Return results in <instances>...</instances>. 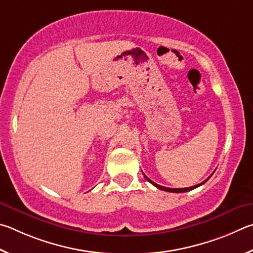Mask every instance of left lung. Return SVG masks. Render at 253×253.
<instances>
[{
    "label": "left lung",
    "instance_id": "left-lung-1",
    "mask_svg": "<svg viewBox=\"0 0 253 253\" xmlns=\"http://www.w3.org/2000/svg\"><path fill=\"white\" fill-rule=\"evenodd\" d=\"M211 175H212V174H211ZM211 175H210L209 178H208L207 180L203 181V182H201V183H199V184H197V185H193V187H190V188H183V189H172V188H166V187H162V185H159V184H157V183H154L153 181L150 180L147 175H144V176H145V179H147L150 183H152V184L154 185V187H157L158 189L163 190V191H167V192L180 193V192H187V191H190V190H193V189H196V188H198V187H200V185H202V184H205V183L207 182V181L211 178Z\"/></svg>",
    "mask_w": 253,
    "mask_h": 253
}]
</instances>
